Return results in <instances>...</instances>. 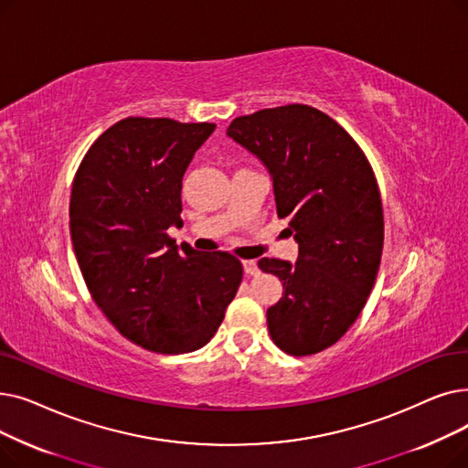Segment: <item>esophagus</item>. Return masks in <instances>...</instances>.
Segmentation results:
<instances>
[{
	"label": "esophagus",
	"mask_w": 468,
	"mask_h": 468,
	"mask_svg": "<svg viewBox=\"0 0 468 468\" xmlns=\"http://www.w3.org/2000/svg\"><path fill=\"white\" fill-rule=\"evenodd\" d=\"M243 272H246L248 276H255L259 274V266H257V261H243Z\"/></svg>",
	"instance_id": "obj_1"
}]
</instances>
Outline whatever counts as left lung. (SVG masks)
Instances as JSON below:
<instances>
[{"label": "left lung", "instance_id": "obj_1", "mask_svg": "<svg viewBox=\"0 0 468 468\" xmlns=\"http://www.w3.org/2000/svg\"><path fill=\"white\" fill-rule=\"evenodd\" d=\"M227 135L269 171L278 217L299 243L295 262L259 261L283 283L282 299L266 310L271 337L292 356L322 352L360 316L381 264L385 225L373 169L335 120L306 104L236 118Z\"/></svg>", "mask_w": 468, "mask_h": 468}]
</instances>
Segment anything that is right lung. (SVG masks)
Masks as SVG:
<instances>
[{
  "instance_id": "1",
  "label": "right lung",
  "mask_w": 468,
  "mask_h": 468,
  "mask_svg": "<svg viewBox=\"0 0 468 468\" xmlns=\"http://www.w3.org/2000/svg\"><path fill=\"white\" fill-rule=\"evenodd\" d=\"M215 123L125 118L87 150L74 176L70 236L89 293L123 337L160 354L211 341L243 269L225 251H183V176Z\"/></svg>"
}]
</instances>
